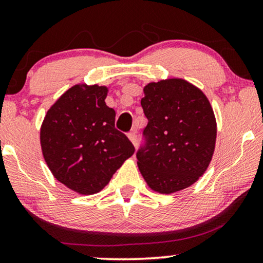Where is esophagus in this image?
<instances>
[{
  "label": "esophagus",
  "instance_id": "1",
  "mask_svg": "<svg viewBox=\"0 0 263 263\" xmlns=\"http://www.w3.org/2000/svg\"><path fill=\"white\" fill-rule=\"evenodd\" d=\"M128 139L131 140V143L133 144V145H137V135H136V131H132L128 133Z\"/></svg>",
  "mask_w": 263,
  "mask_h": 263
}]
</instances>
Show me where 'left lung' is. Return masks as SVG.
<instances>
[{
  "mask_svg": "<svg viewBox=\"0 0 263 263\" xmlns=\"http://www.w3.org/2000/svg\"><path fill=\"white\" fill-rule=\"evenodd\" d=\"M142 107L149 120L137 164L151 190L172 194L197 182L212 160L217 123L206 95L182 79L144 87Z\"/></svg>",
  "mask_w": 263,
  "mask_h": 263,
  "instance_id": "left-lung-1",
  "label": "left lung"
}]
</instances>
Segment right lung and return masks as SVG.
<instances>
[{"mask_svg":"<svg viewBox=\"0 0 263 263\" xmlns=\"http://www.w3.org/2000/svg\"><path fill=\"white\" fill-rule=\"evenodd\" d=\"M108 88L75 84L59 98L40 127L44 160L59 182L79 194L99 193L135 147L114 127Z\"/></svg>","mask_w":263,"mask_h":263,"instance_id":"right-lung-1","label":"right lung"}]
</instances>
